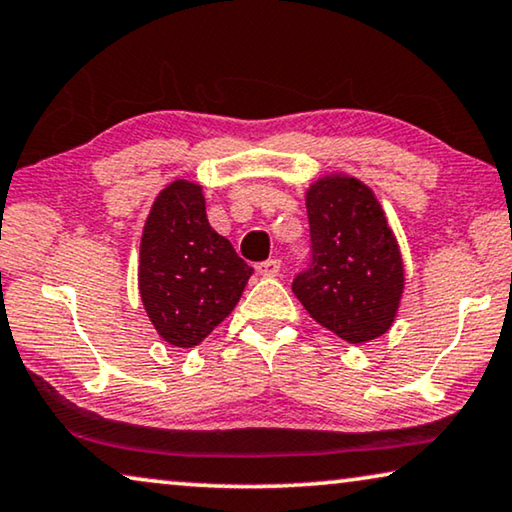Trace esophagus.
<instances>
[{
    "label": "esophagus",
    "mask_w": 512,
    "mask_h": 512,
    "mask_svg": "<svg viewBox=\"0 0 512 512\" xmlns=\"http://www.w3.org/2000/svg\"><path fill=\"white\" fill-rule=\"evenodd\" d=\"M279 270H281V263L277 258H268V261L256 265V272L261 274V277H277Z\"/></svg>",
    "instance_id": "obj_1"
}]
</instances>
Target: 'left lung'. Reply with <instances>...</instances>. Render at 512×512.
Here are the masks:
<instances>
[{
    "label": "left lung",
    "mask_w": 512,
    "mask_h": 512,
    "mask_svg": "<svg viewBox=\"0 0 512 512\" xmlns=\"http://www.w3.org/2000/svg\"><path fill=\"white\" fill-rule=\"evenodd\" d=\"M311 268L293 281L295 298L318 325L348 344L385 335L404 293L402 251L374 191L332 173L309 184Z\"/></svg>",
    "instance_id": "left-lung-1"
}]
</instances>
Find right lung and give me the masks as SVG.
<instances>
[{"mask_svg":"<svg viewBox=\"0 0 512 512\" xmlns=\"http://www.w3.org/2000/svg\"><path fill=\"white\" fill-rule=\"evenodd\" d=\"M254 268L210 226L203 187L166 184L140 238L138 291L154 330L177 348H194L242 298Z\"/></svg>","mask_w":512,"mask_h":512,"instance_id":"add662e5","label":"right lung"}]
</instances>
